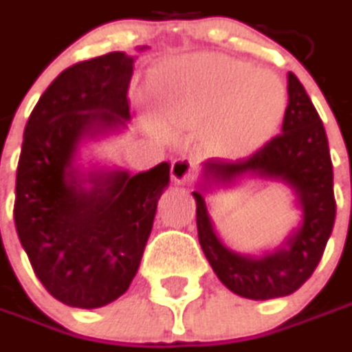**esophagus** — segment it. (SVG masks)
<instances>
[{
  "instance_id": "1",
  "label": "esophagus",
  "mask_w": 352,
  "mask_h": 352,
  "mask_svg": "<svg viewBox=\"0 0 352 352\" xmlns=\"http://www.w3.org/2000/svg\"><path fill=\"white\" fill-rule=\"evenodd\" d=\"M170 172H172V180L176 184H186L194 176V164L190 162L188 158H178V160L172 162Z\"/></svg>"
}]
</instances>
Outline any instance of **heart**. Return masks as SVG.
<instances>
[{
  "label": "heart",
  "instance_id": "b5f03b06",
  "mask_svg": "<svg viewBox=\"0 0 352 352\" xmlns=\"http://www.w3.org/2000/svg\"><path fill=\"white\" fill-rule=\"evenodd\" d=\"M150 89L166 128H210V144L226 154L258 150L276 136L287 112L276 76L216 54L162 63L150 76Z\"/></svg>",
  "mask_w": 352,
  "mask_h": 352
}]
</instances>
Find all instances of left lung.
<instances>
[{"label": "left lung", "instance_id": "obj_1", "mask_svg": "<svg viewBox=\"0 0 352 352\" xmlns=\"http://www.w3.org/2000/svg\"><path fill=\"white\" fill-rule=\"evenodd\" d=\"M289 106L283 134L266 142L248 158L202 164L204 184H232L242 176L280 180L292 188L302 210L300 226L285 246L261 258L230 250L218 239L200 190L196 200L198 240L220 283L234 294L268 300L298 290L314 272L335 226L337 202L333 192V162L324 126L298 78L289 72Z\"/></svg>", "mask_w": 352, "mask_h": 352}]
</instances>
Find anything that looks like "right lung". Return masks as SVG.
<instances>
[{
  "mask_svg": "<svg viewBox=\"0 0 352 352\" xmlns=\"http://www.w3.org/2000/svg\"><path fill=\"white\" fill-rule=\"evenodd\" d=\"M132 74L134 58L124 52L74 63L41 94L25 124L15 230L39 283L67 307L98 309L128 290L170 182L168 162L134 176H86L76 168L84 140L130 120Z\"/></svg>",
  "mask_w": 352,
  "mask_h": 352,
  "instance_id": "1",
  "label": "right lung"
}]
</instances>
